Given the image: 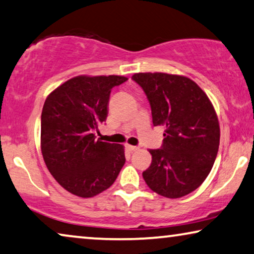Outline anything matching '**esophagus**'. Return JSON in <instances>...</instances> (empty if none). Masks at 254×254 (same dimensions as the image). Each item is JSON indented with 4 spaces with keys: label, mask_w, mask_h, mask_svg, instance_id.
<instances>
[{
    "label": "esophagus",
    "mask_w": 254,
    "mask_h": 254,
    "mask_svg": "<svg viewBox=\"0 0 254 254\" xmlns=\"http://www.w3.org/2000/svg\"><path fill=\"white\" fill-rule=\"evenodd\" d=\"M126 148H127L128 151H131V153H132V151H135V150L139 149L137 146H131V145H126Z\"/></svg>",
    "instance_id": "34e87169"
}]
</instances>
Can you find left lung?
I'll return each mask as SVG.
<instances>
[{"instance_id":"8db88e82","label":"left lung","mask_w":254,"mask_h":254,"mask_svg":"<svg viewBox=\"0 0 254 254\" xmlns=\"http://www.w3.org/2000/svg\"><path fill=\"white\" fill-rule=\"evenodd\" d=\"M148 98L153 124L164 126L161 149H150L151 164L142 172L158 195L179 198L209 176L220 141L217 113L206 93L183 75L137 73L132 76Z\"/></svg>"}]
</instances>
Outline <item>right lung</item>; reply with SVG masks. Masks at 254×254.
Segmentation results:
<instances>
[{
  "instance_id": "obj_1",
  "label": "right lung",
  "mask_w": 254,
  "mask_h": 254,
  "mask_svg": "<svg viewBox=\"0 0 254 254\" xmlns=\"http://www.w3.org/2000/svg\"><path fill=\"white\" fill-rule=\"evenodd\" d=\"M127 79L119 75H79L55 89L41 115V150L60 186L78 197H93L114 184L126 163L124 146L97 139L106 121L112 89Z\"/></svg>"
}]
</instances>
